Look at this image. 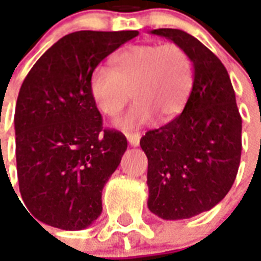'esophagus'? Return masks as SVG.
<instances>
[{"instance_id": "esophagus-1", "label": "esophagus", "mask_w": 261, "mask_h": 261, "mask_svg": "<svg viewBox=\"0 0 261 261\" xmlns=\"http://www.w3.org/2000/svg\"><path fill=\"white\" fill-rule=\"evenodd\" d=\"M126 137L131 146H138L141 141V133H127Z\"/></svg>"}]
</instances>
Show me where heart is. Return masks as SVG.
<instances>
[{"instance_id":"heart-1","label":"heart","mask_w":261,"mask_h":261,"mask_svg":"<svg viewBox=\"0 0 261 261\" xmlns=\"http://www.w3.org/2000/svg\"><path fill=\"white\" fill-rule=\"evenodd\" d=\"M194 87V63L181 46L168 43L135 44L122 50L111 67L96 66L89 75V93L107 116H116L130 101V111L115 122L133 130L160 116L163 122L177 116Z\"/></svg>"}]
</instances>
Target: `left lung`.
Segmentation results:
<instances>
[{
    "mask_svg": "<svg viewBox=\"0 0 261 261\" xmlns=\"http://www.w3.org/2000/svg\"><path fill=\"white\" fill-rule=\"evenodd\" d=\"M150 34L181 46L194 63V87L184 110L165 126L147 131V207L167 221L211 210L230 191L241 159V130L227 70L204 44L181 30Z\"/></svg>",
    "mask_w": 261,
    "mask_h": 261,
    "instance_id": "1",
    "label": "left lung"
}]
</instances>
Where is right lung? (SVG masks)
I'll return each mask as SVG.
<instances>
[{
    "instance_id": "add662e5",
    "label": "right lung",
    "mask_w": 261,
    "mask_h": 261,
    "mask_svg": "<svg viewBox=\"0 0 261 261\" xmlns=\"http://www.w3.org/2000/svg\"><path fill=\"white\" fill-rule=\"evenodd\" d=\"M138 31H79L53 44L27 74L14 114L20 194L35 218L83 230L101 214L102 188L127 149L102 130L89 75ZM28 213V214H30Z\"/></svg>"
}]
</instances>
